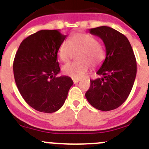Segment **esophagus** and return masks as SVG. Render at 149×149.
<instances>
[{
  "label": "esophagus",
  "instance_id": "obj_1",
  "mask_svg": "<svg viewBox=\"0 0 149 149\" xmlns=\"http://www.w3.org/2000/svg\"><path fill=\"white\" fill-rule=\"evenodd\" d=\"M73 81L74 84H76L79 81V79H73Z\"/></svg>",
  "mask_w": 149,
  "mask_h": 149
}]
</instances>
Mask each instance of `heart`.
<instances>
[{
  "label": "heart",
  "instance_id": "obj_1",
  "mask_svg": "<svg viewBox=\"0 0 149 149\" xmlns=\"http://www.w3.org/2000/svg\"><path fill=\"white\" fill-rule=\"evenodd\" d=\"M78 61L63 66V73L73 79H79L87 73L89 66L99 67L105 58V51L97 37L89 33L76 32L65 40L58 49V55L63 62H68L77 53Z\"/></svg>",
  "mask_w": 149,
  "mask_h": 149
}]
</instances>
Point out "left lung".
Instances as JSON below:
<instances>
[{
  "instance_id": "obj_1",
  "label": "left lung",
  "mask_w": 149,
  "mask_h": 149,
  "mask_svg": "<svg viewBox=\"0 0 149 149\" xmlns=\"http://www.w3.org/2000/svg\"><path fill=\"white\" fill-rule=\"evenodd\" d=\"M89 31L102 40L106 58L97 72L102 77L90 80L85 96L96 109L112 110L124 103L131 91L137 72L136 57L127 37L117 30L102 26Z\"/></svg>"
}]
</instances>
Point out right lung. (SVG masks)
I'll use <instances>...</instances> for the list:
<instances>
[{"label": "right lung", "mask_w": 149, "mask_h": 149, "mask_svg": "<svg viewBox=\"0 0 149 149\" xmlns=\"http://www.w3.org/2000/svg\"><path fill=\"white\" fill-rule=\"evenodd\" d=\"M66 35L58 30H40L22 41L13 61L16 86L26 103L45 113L63 105L73 82L68 76L57 77L58 49Z\"/></svg>", "instance_id": "right-lung-1"}]
</instances>
